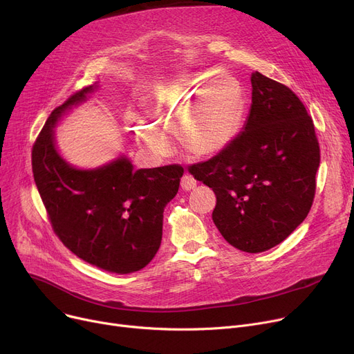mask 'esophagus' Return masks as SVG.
Returning a JSON list of instances; mask_svg holds the SVG:
<instances>
[{
	"label": "esophagus",
	"instance_id": "1",
	"mask_svg": "<svg viewBox=\"0 0 354 354\" xmlns=\"http://www.w3.org/2000/svg\"><path fill=\"white\" fill-rule=\"evenodd\" d=\"M180 188L183 191L189 192V191L196 188V180L191 175H183V178L180 179Z\"/></svg>",
	"mask_w": 354,
	"mask_h": 354
}]
</instances>
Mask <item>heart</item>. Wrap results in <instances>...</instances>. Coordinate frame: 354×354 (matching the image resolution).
<instances>
[{"label": "heart", "mask_w": 354, "mask_h": 354, "mask_svg": "<svg viewBox=\"0 0 354 354\" xmlns=\"http://www.w3.org/2000/svg\"><path fill=\"white\" fill-rule=\"evenodd\" d=\"M243 111V90L216 71L178 73L160 90L151 111L153 123L138 120L136 139L152 153L163 156L178 135L196 156L219 153L232 142Z\"/></svg>", "instance_id": "1"}]
</instances>
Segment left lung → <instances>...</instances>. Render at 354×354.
Wrapping results in <instances>:
<instances>
[{"label": "left lung", "instance_id": "1", "mask_svg": "<svg viewBox=\"0 0 354 354\" xmlns=\"http://www.w3.org/2000/svg\"><path fill=\"white\" fill-rule=\"evenodd\" d=\"M252 103L243 130L216 156L189 166L212 188L214 224L245 252L278 245L313 205L320 147L301 100L287 86L251 74Z\"/></svg>", "mask_w": 354, "mask_h": 354}]
</instances>
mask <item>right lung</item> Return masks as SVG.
<instances>
[{"label":"right lung","mask_w":354,"mask_h":354,"mask_svg":"<svg viewBox=\"0 0 354 354\" xmlns=\"http://www.w3.org/2000/svg\"><path fill=\"white\" fill-rule=\"evenodd\" d=\"M97 87L82 88L51 111L32 146V174L62 243L91 266L129 274L158 252L163 209L178 194L183 167L135 171L126 155L95 169L68 163L55 145L54 127Z\"/></svg>","instance_id":"obj_1"}]
</instances>
